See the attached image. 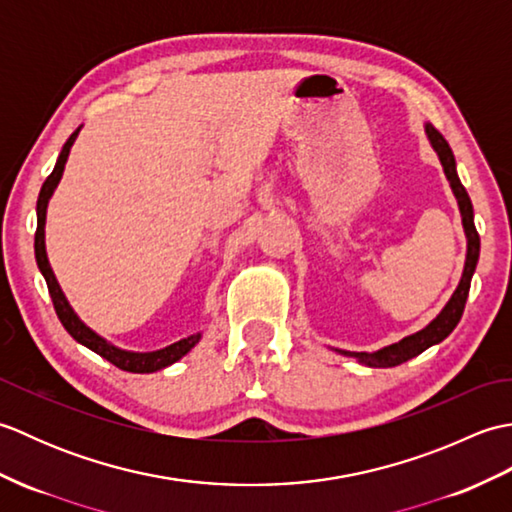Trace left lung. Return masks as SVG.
Masks as SVG:
<instances>
[{
    "instance_id": "8db88e82",
    "label": "left lung",
    "mask_w": 512,
    "mask_h": 512,
    "mask_svg": "<svg viewBox=\"0 0 512 512\" xmlns=\"http://www.w3.org/2000/svg\"><path fill=\"white\" fill-rule=\"evenodd\" d=\"M424 132L429 136V143L431 147L436 149V154L442 162V169H444V176H447L455 200H458L460 206V213H462V224H464V233H466V262H464V273L458 288L451 295L447 306L442 308V312L438 314L436 319H433L427 328H422L416 334H409L405 339L394 343V345H387L383 350L378 352H345V350H336L343 356H352L358 358V363H365L369 367H396L400 363L409 361V358L422 354L427 347L436 345L440 341L447 339V336L453 332L455 325L460 323L462 319V312H464V303L466 297H469V288H471V277L475 273V266H477V259H480V235L475 231V222H473V204L469 193L462 187V182L458 178V171H455V158H453V151L449 147L447 140L438 132L433 125H424Z\"/></svg>"
}]
</instances>
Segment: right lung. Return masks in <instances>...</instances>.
<instances>
[{"label": "right lung", "instance_id": "obj_1", "mask_svg": "<svg viewBox=\"0 0 512 512\" xmlns=\"http://www.w3.org/2000/svg\"><path fill=\"white\" fill-rule=\"evenodd\" d=\"M81 129V127H79ZM79 129L68 138V143L63 145L61 154L57 158V165H54L52 173L43 182V187L39 191V200H37V233H35V257H37V266L41 270L43 279H46L48 290H50V297L54 303V310H57V317L63 323V328L68 330V334L76 343H81L88 347V350L96 352L99 356H103L105 361H110L112 365H116L118 369H125V372H134V374H151V372H158L162 367H169L171 363L180 361V358L191 352L195 343L202 339V334H191L187 339H180L178 343H171L167 347H162V350L156 352H127L121 350V347H116L112 343H107L103 336L96 334L94 330H90L88 325H85L79 317H76V312L70 308L68 299H65L63 290L59 286L57 277H54L50 262H48V255H46V209H48V200L52 198L54 189H57V184L63 176V169H65V160L70 156V147L74 145L76 136H79Z\"/></svg>", "mask_w": 512, "mask_h": 512}]
</instances>
